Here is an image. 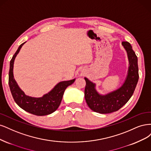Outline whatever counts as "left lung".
<instances>
[{
	"mask_svg": "<svg viewBox=\"0 0 151 151\" xmlns=\"http://www.w3.org/2000/svg\"><path fill=\"white\" fill-rule=\"evenodd\" d=\"M127 52L129 66L125 80L119 88L105 95L99 93L96 84L85 77V98L89 108L99 114H110L119 110L132 96L139 80L137 57L132 46L127 41L122 42Z\"/></svg>",
	"mask_w": 151,
	"mask_h": 151,
	"instance_id": "1",
	"label": "left lung"
}]
</instances>
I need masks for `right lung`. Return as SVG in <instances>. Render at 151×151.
Here are the masks:
<instances>
[{"instance_id":"add662e5","label":"right lung","mask_w":151,"mask_h":151,"mask_svg":"<svg viewBox=\"0 0 151 151\" xmlns=\"http://www.w3.org/2000/svg\"><path fill=\"white\" fill-rule=\"evenodd\" d=\"M25 43L26 42H24L19 46L10 62L9 85L12 95L16 103L27 112L37 116L50 115L59 107L65 90L68 86L73 83L76 78L59 82L51 90L41 97H34L26 95L14 78L13 72L14 61Z\"/></svg>"}]
</instances>
